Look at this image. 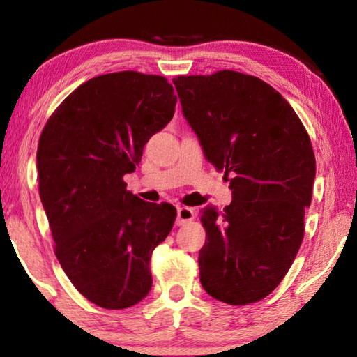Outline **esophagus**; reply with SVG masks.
Returning a JSON list of instances; mask_svg holds the SVG:
<instances>
[{
  "mask_svg": "<svg viewBox=\"0 0 357 357\" xmlns=\"http://www.w3.org/2000/svg\"><path fill=\"white\" fill-rule=\"evenodd\" d=\"M193 219H195V213H193V209L185 208V206L178 208V220H176L178 225H185V223L192 222Z\"/></svg>",
  "mask_w": 357,
  "mask_h": 357,
  "instance_id": "obj_1",
  "label": "esophagus"
}]
</instances>
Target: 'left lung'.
<instances>
[{"mask_svg":"<svg viewBox=\"0 0 357 357\" xmlns=\"http://www.w3.org/2000/svg\"><path fill=\"white\" fill-rule=\"evenodd\" d=\"M173 83L208 160L233 190L222 213L202 211L200 282L217 301L253 304L274 291L302 244L317 173L310 137L258 77L219 70Z\"/></svg>","mask_w":357,"mask_h":357,"instance_id":"obj_1","label":"left lung"}]
</instances>
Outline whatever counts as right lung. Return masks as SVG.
Returning a JSON list of instances; mask_svg holds the SVG:
<instances>
[{
    "label": "right lung",
    "mask_w": 357,
    "mask_h": 357,
    "mask_svg": "<svg viewBox=\"0 0 357 357\" xmlns=\"http://www.w3.org/2000/svg\"><path fill=\"white\" fill-rule=\"evenodd\" d=\"M176 100L165 77L113 72L80 84L42 129L39 195L55 255L102 309H128L149 293L153 250L176 220V208L140 200L123 179L170 123Z\"/></svg>",
    "instance_id": "1"
}]
</instances>
